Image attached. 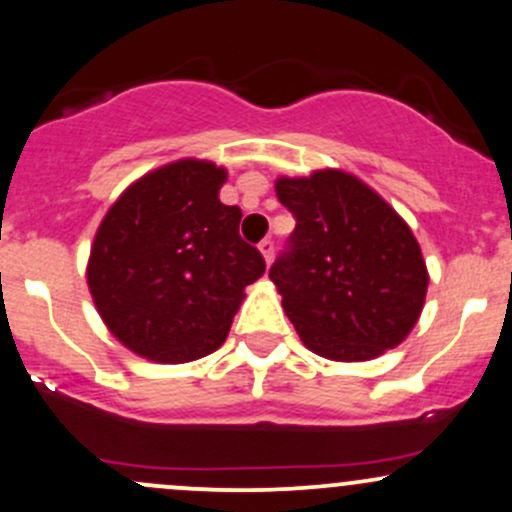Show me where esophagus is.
Here are the masks:
<instances>
[{"label":"esophagus","instance_id":"obj_1","mask_svg":"<svg viewBox=\"0 0 512 512\" xmlns=\"http://www.w3.org/2000/svg\"><path fill=\"white\" fill-rule=\"evenodd\" d=\"M260 252L262 257H265V262L270 265V262L274 260V240L272 238H265L260 242Z\"/></svg>","mask_w":512,"mask_h":512}]
</instances>
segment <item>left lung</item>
<instances>
[{
  "label": "left lung",
  "instance_id": "8db88e82",
  "mask_svg": "<svg viewBox=\"0 0 512 512\" xmlns=\"http://www.w3.org/2000/svg\"><path fill=\"white\" fill-rule=\"evenodd\" d=\"M274 188L297 228L270 279L304 346L343 363L400 346L429 284L410 225L346 171L282 176Z\"/></svg>",
  "mask_w": 512,
  "mask_h": 512
}]
</instances>
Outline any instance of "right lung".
Segmentation results:
<instances>
[{
	"label": "right lung",
	"instance_id": "right-lung-1",
	"mask_svg": "<svg viewBox=\"0 0 512 512\" xmlns=\"http://www.w3.org/2000/svg\"><path fill=\"white\" fill-rule=\"evenodd\" d=\"M225 169L179 159L112 203L88 260L100 319L129 351L188 363L223 346L245 287L265 274L240 238L238 206L220 203Z\"/></svg>",
	"mask_w": 512,
	"mask_h": 512
}]
</instances>
